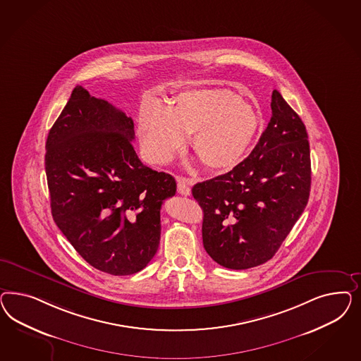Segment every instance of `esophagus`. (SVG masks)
<instances>
[{
    "instance_id": "obj_1",
    "label": "esophagus",
    "mask_w": 361,
    "mask_h": 361,
    "mask_svg": "<svg viewBox=\"0 0 361 361\" xmlns=\"http://www.w3.org/2000/svg\"><path fill=\"white\" fill-rule=\"evenodd\" d=\"M177 192L183 196H189L190 195V188L188 185V181L184 177L178 178V184H177Z\"/></svg>"
}]
</instances>
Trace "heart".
Masks as SVG:
<instances>
[{
    "mask_svg": "<svg viewBox=\"0 0 361 361\" xmlns=\"http://www.w3.org/2000/svg\"><path fill=\"white\" fill-rule=\"evenodd\" d=\"M261 127L250 104L226 88H193L177 94L171 109L147 103L139 114V137L145 157L163 164L185 145L210 171L229 172L243 161Z\"/></svg>",
    "mask_w": 361,
    "mask_h": 361,
    "instance_id": "heart-1",
    "label": "heart"
}]
</instances>
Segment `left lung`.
Returning a JSON list of instances; mask_svg holds the SVG:
<instances>
[{
    "label": "left lung",
    "instance_id": "left-lung-1",
    "mask_svg": "<svg viewBox=\"0 0 361 361\" xmlns=\"http://www.w3.org/2000/svg\"><path fill=\"white\" fill-rule=\"evenodd\" d=\"M252 153L225 175L198 183L202 242L214 262L245 270L271 259L306 208L311 160L306 126L278 90Z\"/></svg>",
    "mask_w": 361,
    "mask_h": 361
}]
</instances>
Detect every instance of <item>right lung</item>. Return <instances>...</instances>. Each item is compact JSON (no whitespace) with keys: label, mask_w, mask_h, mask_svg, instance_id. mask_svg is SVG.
I'll list each match as a JSON object with an SVG mask.
<instances>
[{"label":"right lung","mask_w":361,"mask_h":361,"mask_svg":"<svg viewBox=\"0 0 361 361\" xmlns=\"http://www.w3.org/2000/svg\"><path fill=\"white\" fill-rule=\"evenodd\" d=\"M133 121L86 88L73 90L49 132L44 168L56 226L92 267L130 275L160 243V209L176 180L142 164Z\"/></svg>","instance_id":"obj_1"}]
</instances>
